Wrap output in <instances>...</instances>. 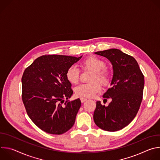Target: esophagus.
Masks as SVG:
<instances>
[{
    "mask_svg": "<svg viewBox=\"0 0 160 160\" xmlns=\"http://www.w3.org/2000/svg\"><path fill=\"white\" fill-rule=\"evenodd\" d=\"M87 99H86V98H80V101H81V102L83 103V102H84L85 101H86Z\"/></svg>",
    "mask_w": 160,
    "mask_h": 160,
    "instance_id": "esophagus-1",
    "label": "esophagus"
}]
</instances>
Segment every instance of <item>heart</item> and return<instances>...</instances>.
Here are the masks:
<instances>
[{"instance_id": "heart-1", "label": "heart", "mask_w": 160, "mask_h": 160, "mask_svg": "<svg viewBox=\"0 0 160 160\" xmlns=\"http://www.w3.org/2000/svg\"><path fill=\"white\" fill-rule=\"evenodd\" d=\"M81 66L84 69H90L95 72V74L92 78V81L94 82L82 83L78 85L75 89V94L78 97L92 98L96 93L100 92L102 89L100 83L96 81L98 80L104 85H106L109 83V75L105 70L106 64L103 60L97 57L92 56L82 61ZM80 73V71L78 66L73 64L68 68L66 73V77L70 83L76 84L79 80Z\"/></svg>"}]
</instances>
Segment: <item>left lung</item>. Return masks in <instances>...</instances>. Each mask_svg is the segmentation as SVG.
<instances>
[{
  "mask_svg": "<svg viewBox=\"0 0 160 160\" xmlns=\"http://www.w3.org/2000/svg\"><path fill=\"white\" fill-rule=\"evenodd\" d=\"M106 58L112 66L111 87L103 94L111 98L108 106L96 102L94 120L100 128L115 132L127 126L135 117L142 99L144 77L137 61L117 49L94 52Z\"/></svg>",
  "mask_w": 160,
  "mask_h": 160,
  "instance_id": "8db88e82",
  "label": "left lung"
}]
</instances>
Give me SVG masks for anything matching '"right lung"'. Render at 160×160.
Instances as JSON below:
<instances>
[{
    "label": "right lung",
    "instance_id": "1",
    "mask_svg": "<svg viewBox=\"0 0 160 160\" xmlns=\"http://www.w3.org/2000/svg\"><path fill=\"white\" fill-rule=\"evenodd\" d=\"M82 57L42 56L25 69L21 78L22 100L28 117L43 131L60 135L73 126L81 101L68 100L73 92L66 73Z\"/></svg>",
    "mask_w": 160,
    "mask_h": 160
}]
</instances>
